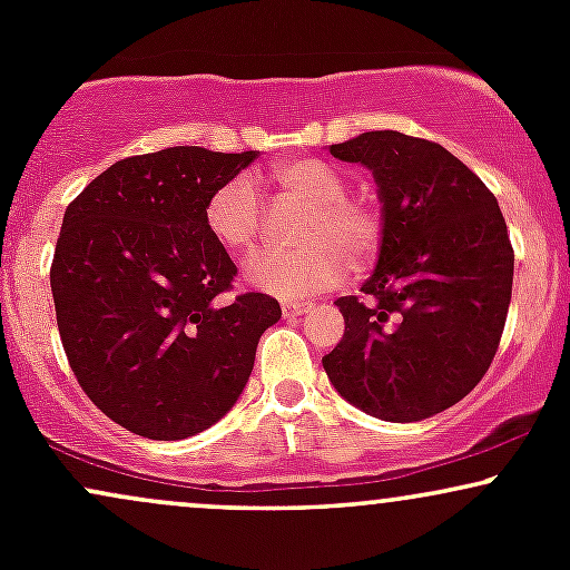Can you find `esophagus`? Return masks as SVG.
<instances>
[{
  "mask_svg": "<svg viewBox=\"0 0 570 570\" xmlns=\"http://www.w3.org/2000/svg\"><path fill=\"white\" fill-rule=\"evenodd\" d=\"M311 307H313V303H305V299H299V303L286 299V303H281V313H284V318H297V316H305Z\"/></svg>",
  "mask_w": 570,
  "mask_h": 570,
  "instance_id": "34e87169",
  "label": "esophagus"
}]
</instances>
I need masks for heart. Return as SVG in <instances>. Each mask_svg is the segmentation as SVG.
<instances>
[{"label":"heart","mask_w":570,"mask_h":570,"mask_svg":"<svg viewBox=\"0 0 570 570\" xmlns=\"http://www.w3.org/2000/svg\"><path fill=\"white\" fill-rule=\"evenodd\" d=\"M286 195L305 203L294 222L299 244L265 248L246 263V281L259 292L284 299L311 297L332 289L351 267H364L381 252L385 219L381 206L362 195H348V181L318 158L276 163L267 171ZM208 235L230 254H244L263 230V203L244 176L222 181L203 206Z\"/></svg>","instance_id":"1"}]
</instances>
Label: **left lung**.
<instances>
[{
  "mask_svg": "<svg viewBox=\"0 0 570 570\" xmlns=\"http://www.w3.org/2000/svg\"><path fill=\"white\" fill-rule=\"evenodd\" d=\"M377 181L385 235L362 297H340L345 335L322 358L340 396L412 423L461 402L499 351L514 252L499 200L442 144L370 130L332 144Z\"/></svg>",
  "mask_w": 570,
  "mask_h": 570,
  "instance_id": "obj_1",
  "label": "left lung"
}]
</instances>
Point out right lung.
Returning <instances> with one entry per match:
<instances>
[{"mask_svg": "<svg viewBox=\"0 0 570 570\" xmlns=\"http://www.w3.org/2000/svg\"><path fill=\"white\" fill-rule=\"evenodd\" d=\"M257 153L168 147L117 160L69 203L50 289L63 351L90 402L147 440L214 426L252 375L278 299H227L238 267L203 206Z\"/></svg>", "mask_w": 570, "mask_h": 570, "instance_id": "add662e5", "label": "right lung"}]
</instances>
